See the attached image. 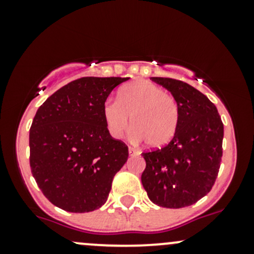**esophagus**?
Wrapping results in <instances>:
<instances>
[{
  "label": "esophagus",
  "mask_w": 254,
  "mask_h": 254,
  "mask_svg": "<svg viewBox=\"0 0 254 254\" xmlns=\"http://www.w3.org/2000/svg\"><path fill=\"white\" fill-rule=\"evenodd\" d=\"M129 155L130 156H136V155H139V152H137V150H135V148L130 147L129 148Z\"/></svg>",
  "instance_id": "34e87169"
}]
</instances>
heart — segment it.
Instances as JSON below:
<instances>
[{"label": "heart", "mask_w": 254, "mask_h": 254, "mask_svg": "<svg viewBox=\"0 0 254 254\" xmlns=\"http://www.w3.org/2000/svg\"><path fill=\"white\" fill-rule=\"evenodd\" d=\"M103 119L109 135L120 139L130 127L132 139H143L151 147H161L172 140L179 124V107L162 87L139 81L123 87L117 99L103 103Z\"/></svg>", "instance_id": "heart-1"}]
</instances>
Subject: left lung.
Returning <instances> with one entry per match:
<instances>
[{"instance_id":"8db88e82","label":"left lung","mask_w":254,"mask_h":254,"mask_svg":"<svg viewBox=\"0 0 254 254\" xmlns=\"http://www.w3.org/2000/svg\"><path fill=\"white\" fill-rule=\"evenodd\" d=\"M172 93L179 107L175 136L161 148L142 152L141 182L153 204L168 209L193 205L205 196L219 173L224 124L216 107L183 81L152 77Z\"/></svg>"}]
</instances>
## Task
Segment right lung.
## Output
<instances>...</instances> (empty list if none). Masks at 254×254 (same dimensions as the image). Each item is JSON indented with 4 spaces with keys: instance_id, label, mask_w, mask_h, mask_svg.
Instances as JSON below:
<instances>
[{
    "instance_id": "1",
    "label": "right lung",
    "mask_w": 254,
    "mask_h": 254,
    "mask_svg": "<svg viewBox=\"0 0 254 254\" xmlns=\"http://www.w3.org/2000/svg\"><path fill=\"white\" fill-rule=\"evenodd\" d=\"M129 77H82L39 107L29 130V163L38 187L54 205L88 212L107 201L112 182L129 156L109 135L103 103Z\"/></svg>"
}]
</instances>
